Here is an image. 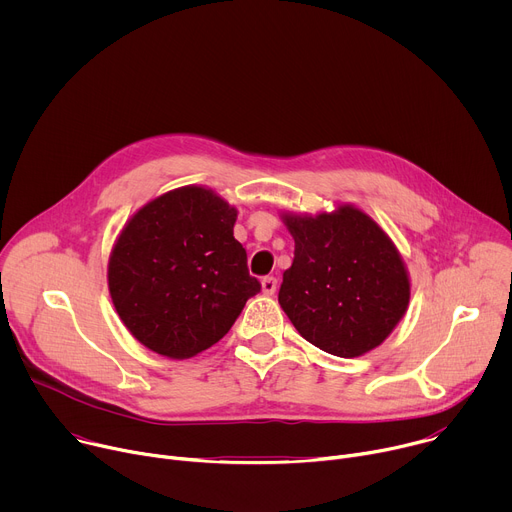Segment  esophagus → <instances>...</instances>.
I'll list each match as a JSON object with an SVG mask.
<instances>
[{
  "mask_svg": "<svg viewBox=\"0 0 512 512\" xmlns=\"http://www.w3.org/2000/svg\"><path fill=\"white\" fill-rule=\"evenodd\" d=\"M261 289L265 296H273L275 289H277V279L275 277H263L261 279Z\"/></svg>",
  "mask_w": 512,
  "mask_h": 512,
  "instance_id": "1",
  "label": "esophagus"
}]
</instances>
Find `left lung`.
Here are the masks:
<instances>
[{
	"label": "left lung",
	"instance_id": "8db88e82",
	"mask_svg": "<svg viewBox=\"0 0 512 512\" xmlns=\"http://www.w3.org/2000/svg\"><path fill=\"white\" fill-rule=\"evenodd\" d=\"M296 241L283 271L279 306L320 350L354 358L377 348L405 316V263L389 235L352 204L334 212L283 214Z\"/></svg>",
	"mask_w": 512,
	"mask_h": 512
}]
</instances>
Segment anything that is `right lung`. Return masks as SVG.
Returning <instances> with one entry per match:
<instances>
[{
    "label": "right lung",
    "instance_id": "right-lung-1",
    "mask_svg": "<svg viewBox=\"0 0 512 512\" xmlns=\"http://www.w3.org/2000/svg\"><path fill=\"white\" fill-rule=\"evenodd\" d=\"M237 208L204 186L141 206L109 257V294L125 328L150 350L190 358L221 340L261 283L233 237Z\"/></svg>",
    "mask_w": 512,
    "mask_h": 512
}]
</instances>
